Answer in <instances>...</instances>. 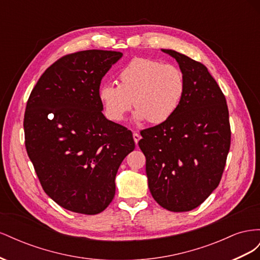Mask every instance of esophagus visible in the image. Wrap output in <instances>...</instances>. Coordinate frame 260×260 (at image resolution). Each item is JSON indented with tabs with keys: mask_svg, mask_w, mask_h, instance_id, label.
<instances>
[{
	"mask_svg": "<svg viewBox=\"0 0 260 260\" xmlns=\"http://www.w3.org/2000/svg\"><path fill=\"white\" fill-rule=\"evenodd\" d=\"M140 139H141V136L139 135V133H137V132H133V140H135V143H136L137 145H138V143H139Z\"/></svg>",
	"mask_w": 260,
	"mask_h": 260,
	"instance_id": "esophagus-1",
	"label": "esophagus"
}]
</instances>
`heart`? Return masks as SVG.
<instances>
[{"mask_svg":"<svg viewBox=\"0 0 260 260\" xmlns=\"http://www.w3.org/2000/svg\"><path fill=\"white\" fill-rule=\"evenodd\" d=\"M119 84H102L98 96L109 120L119 122L132 105L133 119L160 124L169 120L184 99L186 81L182 70L149 58H135L118 74Z\"/></svg>","mask_w":260,"mask_h":260,"instance_id":"obj_1","label":"heart"}]
</instances>
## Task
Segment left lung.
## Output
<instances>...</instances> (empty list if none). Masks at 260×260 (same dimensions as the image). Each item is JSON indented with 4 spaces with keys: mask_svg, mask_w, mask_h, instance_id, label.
I'll list each match as a JSON object with an SVG mask.
<instances>
[{
    "mask_svg": "<svg viewBox=\"0 0 260 260\" xmlns=\"http://www.w3.org/2000/svg\"><path fill=\"white\" fill-rule=\"evenodd\" d=\"M182 70L186 91L166 122L141 131L148 188L165 209L181 212L200 206L218 186L230 149L225 98L208 69L174 50L161 49Z\"/></svg>",
    "mask_w": 260,
    "mask_h": 260,
    "instance_id": "obj_1",
    "label": "left lung"
}]
</instances>
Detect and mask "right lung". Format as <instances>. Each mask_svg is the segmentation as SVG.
Segmentation results:
<instances>
[{"label": "right lung", "instance_id": "add662e5", "mask_svg": "<svg viewBox=\"0 0 260 260\" xmlns=\"http://www.w3.org/2000/svg\"><path fill=\"white\" fill-rule=\"evenodd\" d=\"M122 57L88 50L55 61L31 91L23 119L26 149L44 192L67 210L96 215L113 201L131 131L108 120L98 91Z\"/></svg>", "mask_w": 260, "mask_h": 260}]
</instances>
